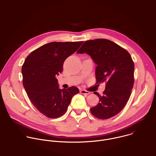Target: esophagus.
<instances>
[{
	"mask_svg": "<svg viewBox=\"0 0 156 156\" xmlns=\"http://www.w3.org/2000/svg\"><path fill=\"white\" fill-rule=\"evenodd\" d=\"M80 93L81 94H86V95H88V94H89L90 92H89V91H87V90H80Z\"/></svg>",
	"mask_w": 156,
	"mask_h": 156,
	"instance_id": "obj_1",
	"label": "esophagus"
}]
</instances>
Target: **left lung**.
I'll return each instance as SVG.
<instances>
[{
    "label": "left lung",
    "instance_id": "obj_1",
    "mask_svg": "<svg viewBox=\"0 0 156 156\" xmlns=\"http://www.w3.org/2000/svg\"><path fill=\"white\" fill-rule=\"evenodd\" d=\"M78 54L89 55L97 65V83H106L105 90L98 104L90 108L96 118L107 119L118 115L125 107L131 95L134 83V63L128 51L107 39L86 41Z\"/></svg>",
    "mask_w": 156,
    "mask_h": 156
}]
</instances>
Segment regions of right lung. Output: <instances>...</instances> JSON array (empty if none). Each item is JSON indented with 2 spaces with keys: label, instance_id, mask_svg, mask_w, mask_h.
<instances>
[{
  "label": "right lung",
  "instance_id": "right-lung-1",
  "mask_svg": "<svg viewBox=\"0 0 156 156\" xmlns=\"http://www.w3.org/2000/svg\"><path fill=\"white\" fill-rule=\"evenodd\" d=\"M83 41L51 42L26 58L22 67L23 83L33 105L49 118L65 114L72 97L79 92L75 86L61 89L56 76L63 70L65 60L73 54Z\"/></svg>",
  "mask_w": 156,
  "mask_h": 156
}]
</instances>
